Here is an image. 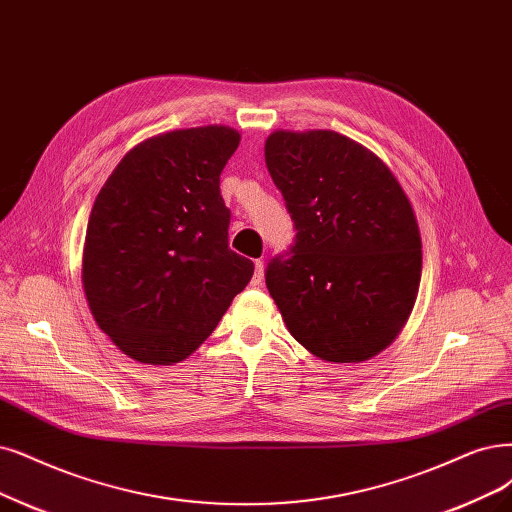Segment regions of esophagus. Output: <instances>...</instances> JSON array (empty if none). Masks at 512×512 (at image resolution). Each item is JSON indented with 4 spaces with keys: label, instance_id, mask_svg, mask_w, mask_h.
<instances>
[{
    "label": "esophagus",
    "instance_id": "esophagus-1",
    "mask_svg": "<svg viewBox=\"0 0 512 512\" xmlns=\"http://www.w3.org/2000/svg\"><path fill=\"white\" fill-rule=\"evenodd\" d=\"M263 268H266V263H263V259H257L255 261V276H253L255 285H259V282L263 280Z\"/></svg>",
    "mask_w": 512,
    "mask_h": 512
}]
</instances>
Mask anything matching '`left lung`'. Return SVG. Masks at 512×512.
I'll return each instance as SVG.
<instances>
[{"instance_id": "left-lung-1", "label": "left lung", "mask_w": 512, "mask_h": 512, "mask_svg": "<svg viewBox=\"0 0 512 512\" xmlns=\"http://www.w3.org/2000/svg\"><path fill=\"white\" fill-rule=\"evenodd\" d=\"M266 164L295 221L266 285L289 333L329 363H361L405 327L422 278L418 219L371 149L333 130H274Z\"/></svg>"}]
</instances>
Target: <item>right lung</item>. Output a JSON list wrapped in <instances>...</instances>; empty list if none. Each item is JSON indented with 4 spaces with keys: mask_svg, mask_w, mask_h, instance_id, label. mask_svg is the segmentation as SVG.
<instances>
[{
    "mask_svg": "<svg viewBox=\"0 0 512 512\" xmlns=\"http://www.w3.org/2000/svg\"><path fill=\"white\" fill-rule=\"evenodd\" d=\"M240 132L198 126L132 147L88 219L82 285L103 333L132 361L173 365L215 331L253 261L227 246L219 175Z\"/></svg>",
    "mask_w": 512,
    "mask_h": 512,
    "instance_id": "obj_1",
    "label": "right lung"
}]
</instances>
